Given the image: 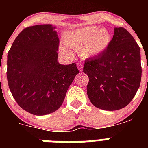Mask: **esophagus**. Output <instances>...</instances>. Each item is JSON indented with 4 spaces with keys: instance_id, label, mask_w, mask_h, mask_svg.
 <instances>
[{
    "instance_id": "34e87169",
    "label": "esophagus",
    "mask_w": 148,
    "mask_h": 148,
    "mask_svg": "<svg viewBox=\"0 0 148 148\" xmlns=\"http://www.w3.org/2000/svg\"><path fill=\"white\" fill-rule=\"evenodd\" d=\"M77 67H78V69L79 70L80 72H82V70H83V65H82V64H77Z\"/></svg>"
}]
</instances>
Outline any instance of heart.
I'll list each match as a JSON object with an SVG mask.
<instances>
[{
	"label": "heart",
	"instance_id": "obj_1",
	"mask_svg": "<svg viewBox=\"0 0 148 148\" xmlns=\"http://www.w3.org/2000/svg\"><path fill=\"white\" fill-rule=\"evenodd\" d=\"M111 40L110 32L105 29H99L96 26H87L73 30L64 36V43L68 47L80 50L83 58L96 57L104 52ZM64 53L69 51L61 46Z\"/></svg>",
	"mask_w": 148,
	"mask_h": 148
}]
</instances>
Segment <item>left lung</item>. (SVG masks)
Instances as JSON below:
<instances>
[{
    "instance_id": "8db88e82",
    "label": "left lung",
    "mask_w": 148,
    "mask_h": 148,
    "mask_svg": "<svg viewBox=\"0 0 148 148\" xmlns=\"http://www.w3.org/2000/svg\"><path fill=\"white\" fill-rule=\"evenodd\" d=\"M83 70L89 77L87 95L95 107L110 111L124 108L140 86V48L127 30L116 27L107 49L86 60Z\"/></svg>"
}]
</instances>
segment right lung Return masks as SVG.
I'll use <instances>...</instances> for the list:
<instances>
[{"instance_id":"obj_1","label":"right lung","mask_w":148,"mask_h":148,"mask_svg":"<svg viewBox=\"0 0 148 148\" xmlns=\"http://www.w3.org/2000/svg\"><path fill=\"white\" fill-rule=\"evenodd\" d=\"M56 27H29L17 36L7 56L8 84L22 109L35 116L56 111L79 73L76 64L58 62L59 45Z\"/></svg>"}]
</instances>
